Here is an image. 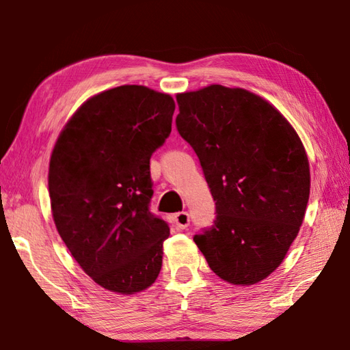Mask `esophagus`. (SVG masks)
<instances>
[{"mask_svg":"<svg viewBox=\"0 0 350 350\" xmlns=\"http://www.w3.org/2000/svg\"><path fill=\"white\" fill-rule=\"evenodd\" d=\"M174 224L179 230H185L189 225V215L187 211H180L174 215Z\"/></svg>","mask_w":350,"mask_h":350,"instance_id":"esophagus-1","label":"esophagus"}]
</instances>
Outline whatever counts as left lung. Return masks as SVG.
I'll return each mask as SVG.
<instances>
[{"label":"left lung","mask_w":350,"mask_h":350,"mask_svg":"<svg viewBox=\"0 0 350 350\" xmlns=\"http://www.w3.org/2000/svg\"><path fill=\"white\" fill-rule=\"evenodd\" d=\"M176 128L199 159L216 205L194 242L224 281L250 286L282 262L303 224L310 171L292 125L239 88L177 96Z\"/></svg>","instance_id":"1"}]
</instances>
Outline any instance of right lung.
Segmentation results:
<instances>
[{
    "label": "right lung",
    "mask_w": 350,
    "mask_h": 350,
    "mask_svg": "<svg viewBox=\"0 0 350 350\" xmlns=\"http://www.w3.org/2000/svg\"><path fill=\"white\" fill-rule=\"evenodd\" d=\"M174 100L125 85L80 106L49 163L55 227L100 286L131 295L156 281L168 224L151 213L150 159L171 133Z\"/></svg>",
    "instance_id": "right-lung-1"
}]
</instances>
